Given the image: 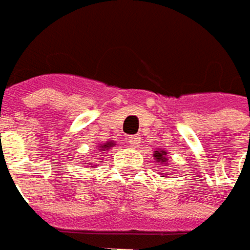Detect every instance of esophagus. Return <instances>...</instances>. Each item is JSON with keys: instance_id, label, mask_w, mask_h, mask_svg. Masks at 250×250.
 I'll return each instance as SVG.
<instances>
[{"instance_id": "obj_1", "label": "esophagus", "mask_w": 250, "mask_h": 250, "mask_svg": "<svg viewBox=\"0 0 250 250\" xmlns=\"http://www.w3.org/2000/svg\"><path fill=\"white\" fill-rule=\"evenodd\" d=\"M127 140H128L131 146H138V144H140V135H130Z\"/></svg>"}]
</instances>
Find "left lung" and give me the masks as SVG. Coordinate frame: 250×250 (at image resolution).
<instances>
[{
    "label": "left lung",
    "instance_id": "8db88e82",
    "mask_svg": "<svg viewBox=\"0 0 250 250\" xmlns=\"http://www.w3.org/2000/svg\"><path fill=\"white\" fill-rule=\"evenodd\" d=\"M165 153H166V152H165V151H162V152L155 151V155H153V156H155V159L159 160L162 165H166V158L163 156Z\"/></svg>",
    "mask_w": 250,
    "mask_h": 250
}]
</instances>
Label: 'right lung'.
I'll return each instance as SVG.
<instances>
[{
  "mask_svg": "<svg viewBox=\"0 0 250 250\" xmlns=\"http://www.w3.org/2000/svg\"><path fill=\"white\" fill-rule=\"evenodd\" d=\"M110 146H113V145H112V142H109V144H105V145L102 146V149H101V151H105V149H109Z\"/></svg>",
  "mask_w": 250,
  "mask_h": 250,
  "instance_id": "add662e5",
  "label": "right lung"
}]
</instances>
